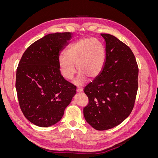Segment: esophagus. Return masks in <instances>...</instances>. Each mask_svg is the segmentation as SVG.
Here are the masks:
<instances>
[{"instance_id": "obj_1", "label": "esophagus", "mask_w": 158, "mask_h": 158, "mask_svg": "<svg viewBox=\"0 0 158 158\" xmlns=\"http://www.w3.org/2000/svg\"><path fill=\"white\" fill-rule=\"evenodd\" d=\"M76 91H77L78 92H82V91H83V88H77V89H76Z\"/></svg>"}]
</instances>
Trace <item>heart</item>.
<instances>
[{"instance_id":"1","label":"heart","mask_w":158,"mask_h":158,"mask_svg":"<svg viewBox=\"0 0 158 158\" xmlns=\"http://www.w3.org/2000/svg\"><path fill=\"white\" fill-rule=\"evenodd\" d=\"M105 49L99 41L83 39L72 45L59 58L60 73L66 80H72L76 73L80 74L76 80L77 84H82L85 76L93 78L101 72L105 60Z\"/></svg>"}]
</instances>
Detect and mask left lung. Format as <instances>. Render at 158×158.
<instances>
[{"instance_id": "obj_1", "label": "left lung", "mask_w": 158, "mask_h": 158, "mask_svg": "<svg viewBox=\"0 0 158 158\" xmlns=\"http://www.w3.org/2000/svg\"><path fill=\"white\" fill-rule=\"evenodd\" d=\"M106 58L102 71L84 88L89 99L85 121L98 131L118 125L132 112L138 91V67L132 51L114 35L101 33Z\"/></svg>"}]
</instances>
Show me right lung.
<instances>
[{"instance_id": "add662e5", "label": "right lung", "mask_w": 158, "mask_h": 158, "mask_svg": "<svg viewBox=\"0 0 158 158\" xmlns=\"http://www.w3.org/2000/svg\"><path fill=\"white\" fill-rule=\"evenodd\" d=\"M73 37L70 32L48 34L23 52L16 70V88L20 109L28 121L41 127L58 123L76 92L62 76L60 51Z\"/></svg>"}]
</instances>
